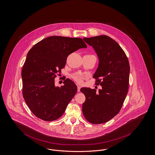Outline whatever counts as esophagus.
I'll return each instance as SVG.
<instances>
[{"label": "esophagus", "mask_w": 155, "mask_h": 155, "mask_svg": "<svg viewBox=\"0 0 155 155\" xmlns=\"http://www.w3.org/2000/svg\"><path fill=\"white\" fill-rule=\"evenodd\" d=\"M81 87L79 86H78V92H80V90H81Z\"/></svg>", "instance_id": "obj_1"}]
</instances>
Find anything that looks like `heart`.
Masks as SVG:
<instances>
[{"mask_svg":"<svg viewBox=\"0 0 155 155\" xmlns=\"http://www.w3.org/2000/svg\"><path fill=\"white\" fill-rule=\"evenodd\" d=\"M72 78L76 82L79 83H82L83 82V80L84 79L83 76L81 74H79V73L74 74V75H73Z\"/></svg>","mask_w":155,"mask_h":155,"instance_id":"obj_1","label":"heart"}]
</instances>
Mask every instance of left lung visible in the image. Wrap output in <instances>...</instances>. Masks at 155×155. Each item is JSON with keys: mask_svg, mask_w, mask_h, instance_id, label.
I'll return each mask as SVG.
<instances>
[{"mask_svg": "<svg viewBox=\"0 0 155 155\" xmlns=\"http://www.w3.org/2000/svg\"><path fill=\"white\" fill-rule=\"evenodd\" d=\"M83 40L96 52L99 63L93 75L95 84L102 89L83 87L85 95L83 114L92 124L106 123L120 112L128 92L130 65L126 53L119 45L106 35Z\"/></svg>", "mask_w": 155, "mask_h": 155, "instance_id": "1", "label": "left lung"}]
</instances>
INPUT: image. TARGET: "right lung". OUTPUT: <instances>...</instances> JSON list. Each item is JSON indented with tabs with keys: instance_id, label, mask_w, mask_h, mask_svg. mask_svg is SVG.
<instances>
[{
	"instance_id": "right-lung-1",
	"label": "right lung",
	"mask_w": 155,
	"mask_h": 155,
	"mask_svg": "<svg viewBox=\"0 0 155 155\" xmlns=\"http://www.w3.org/2000/svg\"><path fill=\"white\" fill-rule=\"evenodd\" d=\"M86 47L81 38L52 36L35 44L28 53L21 70L22 94L37 117L50 122L64 114L77 92V86L66 79L64 85L56 87L54 79L61 73L68 56Z\"/></svg>"
}]
</instances>
